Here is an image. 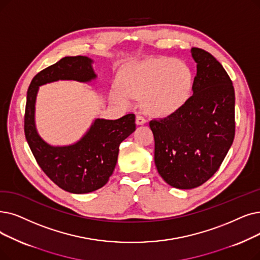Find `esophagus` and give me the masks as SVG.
<instances>
[{"label":"esophagus","mask_w":260,"mask_h":260,"mask_svg":"<svg viewBox=\"0 0 260 260\" xmlns=\"http://www.w3.org/2000/svg\"><path fill=\"white\" fill-rule=\"evenodd\" d=\"M145 122H146V120H145V118L142 115H137L136 123L138 124V125H142V124H144Z\"/></svg>","instance_id":"obj_1"}]
</instances>
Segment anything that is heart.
<instances>
[{
  "instance_id": "b5f03b06",
  "label": "heart",
  "mask_w": 260,
  "mask_h": 260,
  "mask_svg": "<svg viewBox=\"0 0 260 260\" xmlns=\"http://www.w3.org/2000/svg\"><path fill=\"white\" fill-rule=\"evenodd\" d=\"M120 86L114 88V96L123 104L129 98H142L146 110L157 116L175 111L188 98L192 83L189 68L172 58L148 59L123 70Z\"/></svg>"
}]
</instances>
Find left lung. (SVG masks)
Returning a JSON list of instances; mask_svg holds the SVG:
<instances>
[{"label": "left lung", "instance_id": "obj_1", "mask_svg": "<svg viewBox=\"0 0 260 260\" xmlns=\"http://www.w3.org/2000/svg\"><path fill=\"white\" fill-rule=\"evenodd\" d=\"M193 94L170 116L153 119L154 160L170 186L192 189L218 171L235 138V90L222 64L199 48Z\"/></svg>", "mask_w": 260, "mask_h": 260}]
</instances>
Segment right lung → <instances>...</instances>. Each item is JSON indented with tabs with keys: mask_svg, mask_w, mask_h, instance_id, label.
<instances>
[{
	"mask_svg": "<svg viewBox=\"0 0 260 260\" xmlns=\"http://www.w3.org/2000/svg\"><path fill=\"white\" fill-rule=\"evenodd\" d=\"M92 60L86 56H68L35 75L27 90L24 134L41 170L54 184L68 192L82 194L102 188L115 170L119 145L136 129V117L128 114L118 120L96 119L75 144L51 146L35 127V102L38 88L58 80L90 82L96 75Z\"/></svg>",
	"mask_w": 260,
	"mask_h": 260,
	"instance_id": "add662e5",
	"label": "right lung"
}]
</instances>
